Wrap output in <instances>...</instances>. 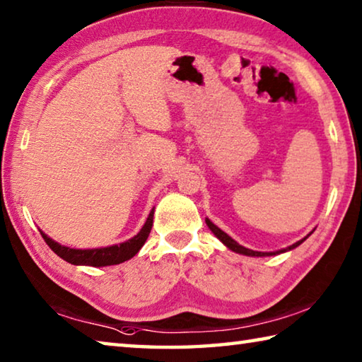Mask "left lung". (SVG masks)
<instances>
[{"instance_id": "left-lung-1", "label": "left lung", "mask_w": 362, "mask_h": 362, "mask_svg": "<svg viewBox=\"0 0 362 362\" xmlns=\"http://www.w3.org/2000/svg\"><path fill=\"white\" fill-rule=\"evenodd\" d=\"M206 223H207V226H209L211 228V231L214 233V235H216L220 241H222L226 247L228 249H231L233 252H238V254H243V255H249V257H267V255H276V254H283V252H287V250H292V249H296L297 246H300V244H302L306 238H303V240H300V241H297L296 244H292V246H289V247H286V249H281V250H276V252H259V250H252V249H247V247H244V246H241V244H238L235 240H231V238L226 235L225 231H222L218 228L217 225H214L209 218H206ZM313 233V231H311Z\"/></svg>"}]
</instances>
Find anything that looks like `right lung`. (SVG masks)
<instances>
[{"label":"right lung","mask_w":362,"mask_h":362,"mask_svg":"<svg viewBox=\"0 0 362 362\" xmlns=\"http://www.w3.org/2000/svg\"><path fill=\"white\" fill-rule=\"evenodd\" d=\"M153 214H155V207L150 211L148 218H146L145 225L142 226L136 236L127 240L126 243L115 244V246L108 247H97V249H71L62 246V244L51 240L45 233H41L42 240L56 252L60 259L71 263V265H88V267H108V265H118L126 260L132 259L136 255L148 238L151 226H153Z\"/></svg>","instance_id":"add662e5"}]
</instances>
